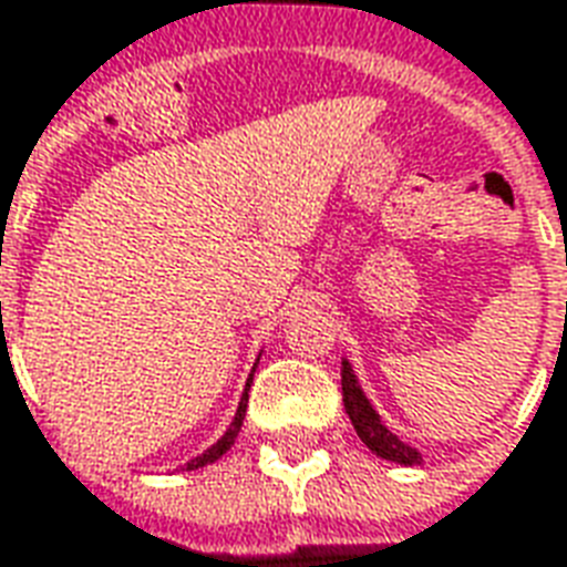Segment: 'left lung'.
<instances>
[{
  "label": "left lung",
  "mask_w": 567,
  "mask_h": 567,
  "mask_svg": "<svg viewBox=\"0 0 567 567\" xmlns=\"http://www.w3.org/2000/svg\"><path fill=\"white\" fill-rule=\"evenodd\" d=\"M341 392H344V411L350 416V423L357 429V435L362 437V444L378 453L380 458H390L395 465H423V453L411 444H404L402 437L395 435L392 429H386V423L380 420V414L371 408V402L365 399V392L359 386L357 371L353 365L341 359Z\"/></svg>",
  "instance_id": "1"
}]
</instances>
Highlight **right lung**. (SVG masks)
Masks as SVG:
<instances>
[{
	"instance_id": "1",
	"label": "right lung",
	"mask_w": 567,
	"mask_h": 567,
	"mask_svg": "<svg viewBox=\"0 0 567 567\" xmlns=\"http://www.w3.org/2000/svg\"><path fill=\"white\" fill-rule=\"evenodd\" d=\"M254 371H256V365H254ZM250 380H254V374H250V378H247V390H250ZM247 390H244L241 402H238V411H235V420H233V425H229V429H226V435H223L220 441H217V444H210V447L205 450V453H202V456L189 458L187 465H184V471L205 468V465H210V462H217V458H220L223 453H226V450L233 447V444H235V437H238V432H241L244 414H247Z\"/></svg>"
}]
</instances>
